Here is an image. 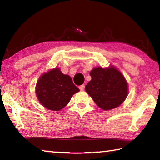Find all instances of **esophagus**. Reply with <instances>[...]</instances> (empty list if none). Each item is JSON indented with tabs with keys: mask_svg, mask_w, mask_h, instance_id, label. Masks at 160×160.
Returning <instances> with one entry per match:
<instances>
[{
	"mask_svg": "<svg viewBox=\"0 0 160 160\" xmlns=\"http://www.w3.org/2000/svg\"><path fill=\"white\" fill-rule=\"evenodd\" d=\"M79 89L80 90V91H83L84 89H85V85H82L79 86Z\"/></svg>",
	"mask_w": 160,
	"mask_h": 160,
	"instance_id": "obj_1",
	"label": "esophagus"
}]
</instances>
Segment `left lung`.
<instances>
[{
	"instance_id": "left-lung-1",
	"label": "left lung",
	"mask_w": 160,
	"mask_h": 160,
	"mask_svg": "<svg viewBox=\"0 0 160 160\" xmlns=\"http://www.w3.org/2000/svg\"><path fill=\"white\" fill-rule=\"evenodd\" d=\"M90 76L92 80L85 86V91L99 107L104 110L112 109L126 99L128 84L114 67L94 68Z\"/></svg>"
}]
</instances>
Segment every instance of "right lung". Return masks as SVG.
Instances as JSON below:
<instances>
[{
    "instance_id": "1",
    "label": "right lung",
    "mask_w": 160,
    "mask_h": 160,
    "mask_svg": "<svg viewBox=\"0 0 160 160\" xmlns=\"http://www.w3.org/2000/svg\"><path fill=\"white\" fill-rule=\"evenodd\" d=\"M79 91L71 78L62 73L59 68H54L42 75L36 87V94L40 103L53 111L63 109L72 96Z\"/></svg>"
}]
</instances>
